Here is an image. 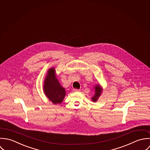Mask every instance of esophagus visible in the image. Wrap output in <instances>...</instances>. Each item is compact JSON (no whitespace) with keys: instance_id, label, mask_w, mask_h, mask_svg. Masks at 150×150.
I'll return each mask as SVG.
<instances>
[{"instance_id":"esophagus-1","label":"esophagus","mask_w":150,"mask_h":150,"mask_svg":"<svg viewBox=\"0 0 150 150\" xmlns=\"http://www.w3.org/2000/svg\"><path fill=\"white\" fill-rule=\"evenodd\" d=\"M80 90H79V89H73V91H74V92H77V91H79Z\"/></svg>"}]
</instances>
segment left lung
Wrapping results in <instances>:
<instances>
[{
    "mask_svg": "<svg viewBox=\"0 0 150 150\" xmlns=\"http://www.w3.org/2000/svg\"><path fill=\"white\" fill-rule=\"evenodd\" d=\"M94 94L93 96L91 97V100L93 102H96L97 101L98 98L101 95L103 89L102 86L98 83L95 85V86L94 87Z\"/></svg>",
    "mask_w": 150,
    "mask_h": 150,
    "instance_id": "left-lung-1",
    "label": "left lung"
}]
</instances>
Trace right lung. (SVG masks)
Segmentation results:
<instances>
[{
	"mask_svg": "<svg viewBox=\"0 0 150 150\" xmlns=\"http://www.w3.org/2000/svg\"><path fill=\"white\" fill-rule=\"evenodd\" d=\"M43 92L54 104H61L66 95V90L61 86L57 78L54 67L50 68L47 71L43 82Z\"/></svg>",
	"mask_w": 150,
	"mask_h": 150,
	"instance_id": "add662e5",
	"label": "right lung"
}]
</instances>
